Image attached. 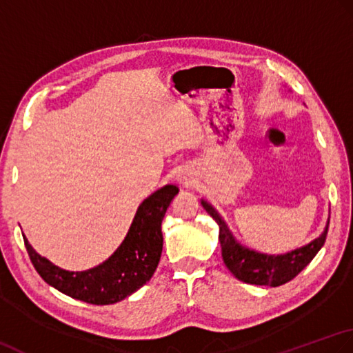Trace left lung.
<instances>
[{"mask_svg":"<svg viewBox=\"0 0 353 353\" xmlns=\"http://www.w3.org/2000/svg\"><path fill=\"white\" fill-rule=\"evenodd\" d=\"M201 204H203L205 212L219 225V242L225 267L236 279H239L245 283L274 288L290 282V280H292L300 271H303L311 263L315 254L325 245L329 221L325 232L305 247L279 256L259 253V251L241 245L234 239V236L230 232L225 221L221 218V214L214 210L213 205L208 204L204 199H201Z\"/></svg>","mask_w":353,"mask_h":353,"instance_id":"1","label":"left lung"}]
</instances>
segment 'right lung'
I'll return each instance as SVG.
<instances>
[{"label": "right lung", "mask_w": 353, "mask_h": 353, "mask_svg": "<svg viewBox=\"0 0 353 353\" xmlns=\"http://www.w3.org/2000/svg\"><path fill=\"white\" fill-rule=\"evenodd\" d=\"M178 192L176 185L169 184L143 201L120 247L103 263L86 271L56 267L23 236L34 270L50 286L85 303L112 305L126 299L154 276L163 251L161 222Z\"/></svg>", "instance_id": "1"}]
</instances>
